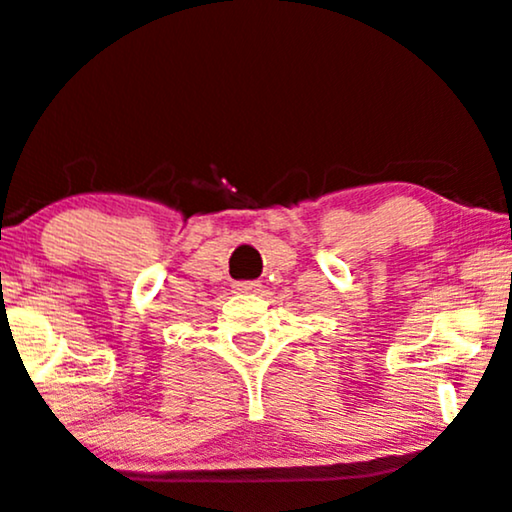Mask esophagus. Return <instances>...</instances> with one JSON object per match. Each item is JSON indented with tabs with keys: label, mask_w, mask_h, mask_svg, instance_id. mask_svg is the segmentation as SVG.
I'll return each mask as SVG.
<instances>
[{
	"label": "esophagus",
	"mask_w": 512,
	"mask_h": 512,
	"mask_svg": "<svg viewBox=\"0 0 512 512\" xmlns=\"http://www.w3.org/2000/svg\"><path fill=\"white\" fill-rule=\"evenodd\" d=\"M233 288L240 293H252V291H260V281H236Z\"/></svg>",
	"instance_id": "esophagus-1"
}]
</instances>
